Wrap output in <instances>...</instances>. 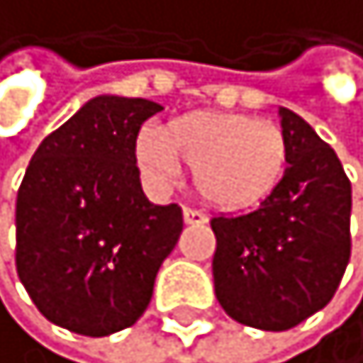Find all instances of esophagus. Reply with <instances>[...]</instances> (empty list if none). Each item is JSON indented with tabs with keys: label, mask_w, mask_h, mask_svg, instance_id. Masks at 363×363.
Returning <instances> with one entry per match:
<instances>
[{
	"label": "esophagus",
	"mask_w": 363,
	"mask_h": 363,
	"mask_svg": "<svg viewBox=\"0 0 363 363\" xmlns=\"http://www.w3.org/2000/svg\"><path fill=\"white\" fill-rule=\"evenodd\" d=\"M184 221L191 223V226H200V223L207 221V214L200 210H193V207H184Z\"/></svg>",
	"instance_id": "obj_1"
}]
</instances>
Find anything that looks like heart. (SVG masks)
Returning <instances> with one entry per match:
<instances>
[{
	"label": "heart",
	"instance_id": "heart-1",
	"mask_svg": "<svg viewBox=\"0 0 363 363\" xmlns=\"http://www.w3.org/2000/svg\"><path fill=\"white\" fill-rule=\"evenodd\" d=\"M135 158L153 186H172L186 165L207 203L221 210H247L279 186L289 165V142L273 121L191 111L170 121L163 133L142 130Z\"/></svg>",
	"mask_w": 363,
	"mask_h": 363
}]
</instances>
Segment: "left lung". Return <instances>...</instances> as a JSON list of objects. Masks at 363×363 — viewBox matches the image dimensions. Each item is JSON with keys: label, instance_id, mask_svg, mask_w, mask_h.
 <instances>
[{"label": "left lung", "instance_id": "8db88e82", "mask_svg": "<svg viewBox=\"0 0 363 363\" xmlns=\"http://www.w3.org/2000/svg\"><path fill=\"white\" fill-rule=\"evenodd\" d=\"M289 167L252 212L219 214L214 294L228 317L286 331L322 310L350 261L352 186L329 144L291 109H279Z\"/></svg>", "mask_w": 363, "mask_h": 363}]
</instances>
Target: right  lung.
I'll list each match as a JSON object with an SVG mask.
<instances>
[{"label": "right lung", "mask_w": 363, "mask_h": 363, "mask_svg": "<svg viewBox=\"0 0 363 363\" xmlns=\"http://www.w3.org/2000/svg\"><path fill=\"white\" fill-rule=\"evenodd\" d=\"M160 104L100 95L39 144L16 200V270L39 313L109 336L147 310L184 228L179 205L144 196L135 142Z\"/></svg>", "instance_id": "add662e5"}]
</instances>
